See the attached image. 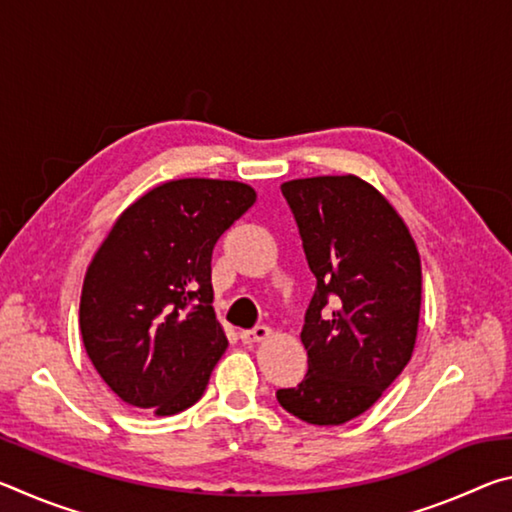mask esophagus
Segmentation results:
<instances>
[{
  "mask_svg": "<svg viewBox=\"0 0 512 512\" xmlns=\"http://www.w3.org/2000/svg\"><path fill=\"white\" fill-rule=\"evenodd\" d=\"M268 336H271V329H268L266 325H257L255 329H246V332H241L239 339L250 345V343L264 341V339H268Z\"/></svg>",
  "mask_w": 512,
  "mask_h": 512,
  "instance_id": "obj_1",
  "label": "esophagus"
}]
</instances>
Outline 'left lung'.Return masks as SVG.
I'll return each mask as SVG.
<instances>
[{
  "instance_id": "obj_1",
  "label": "left lung",
  "mask_w": 512,
  "mask_h": 512,
  "mask_svg": "<svg viewBox=\"0 0 512 512\" xmlns=\"http://www.w3.org/2000/svg\"><path fill=\"white\" fill-rule=\"evenodd\" d=\"M282 196L316 291L300 332L309 370L275 395L309 424H343L368 411L411 361L420 255L395 207L357 176L289 180Z\"/></svg>"
}]
</instances>
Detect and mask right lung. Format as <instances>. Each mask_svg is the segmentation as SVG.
<instances>
[{"mask_svg":"<svg viewBox=\"0 0 512 512\" xmlns=\"http://www.w3.org/2000/svg\"><path fill=\"white\" fill-rule=\"evenodd\" d=\"M255 198L235 180H169L112 225L85 273L79 323L94 368L126 404L176 415L203 397L228 348L212 250Z\"/></svg>","mask_w":512,"mask_h":512,"instance_id":"add662e5","label":"right lung"}]
</instances>
